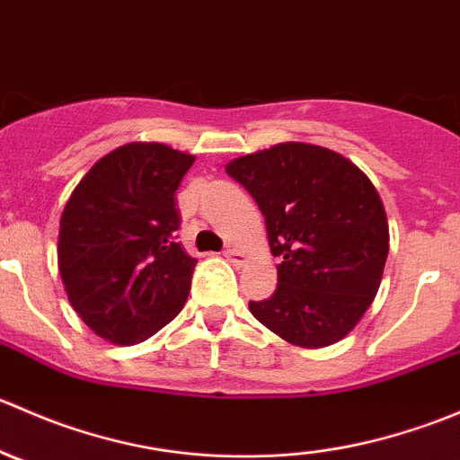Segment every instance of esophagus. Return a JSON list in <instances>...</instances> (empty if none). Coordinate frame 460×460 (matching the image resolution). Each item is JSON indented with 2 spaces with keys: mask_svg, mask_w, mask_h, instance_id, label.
<instances>
[{
  "mask_svg": "<svg viewBox=\"0 0 460 460\" xmlns=\"http://www.w3.org/2000/svg\"><path fill=\"white\" fill-rule=\"evenodd\" d=\"M225 258L229 260V262H234V264H243L244 253L240 252V249H235V247H226L225 249Z\"/></svg>",
  "mask_w": 460,
  "mask_h": 460,
  "instance_id": "34e87169",
  "label": "esophagus"
}]
</instances>
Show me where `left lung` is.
<instances>
[{
    "label": "left lung",
    "mask_w": 460,
    "mask_h": 460,
    "mask_svg": "<svg viewBox=\"0 0 460 460\" xmlns=\"http://www.w3.org/2000/svg\"><path fill=\"white\" fill-rule=\"evenodd\" d=\"M243 184L267 225L278 287L249 309L298 347L345 338L372 305L389 252L385 207L367 175L341 153L287 142L238 157Z\"/></svg>",
    "instance_id": "8db88e82"
}]
</instances>
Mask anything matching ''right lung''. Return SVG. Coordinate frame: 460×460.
Here are the masks:
<instances>
[{
  "label": "right lung",
  "mask_w": 460,
  "mask_h": 460,
  "mask_svg": "<svg viewBox=\"0 0 460 460\" xmlns=\"http://www.w3.org/2000/svg\"><path fill=\"white\" fill-rule=\"evenodd\" d=\"M193 160L166 144H124L91 166L64 207V289L77 316L115 345L146 341L187 303L198 260L175 235V191Z\"/></svg>",
  "instance_id": "1"
}]
</instances>
